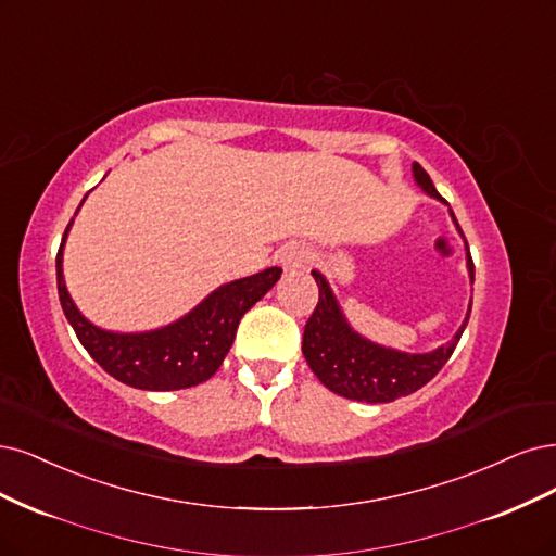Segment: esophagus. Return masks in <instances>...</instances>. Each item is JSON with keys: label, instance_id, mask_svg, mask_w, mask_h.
<instances>
[{"label": "esophagus", "instance_id": "34e87169", "mask_svg": "<svg viewBox=\"0 0 556 556\" xmlns=\"http://www.w3.org/2000/svg\"><path fill=\"white\" fill-rule=\"evenodd\" d=\"M305 257H308V251H305V245H301V243H285L280 251H278V255H276V260L280 262V266L285 271H296V269H301V266L305 264Z\"/></svg>", "mask_w": 556, "mask_h": 556}]
</instances>
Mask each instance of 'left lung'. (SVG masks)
Masks as SVG:
<instances>
[{"instance_id":"obj_1","label":"left lung","mask_w":556,"mask_h":556,"mask_svg":"<svg viewBox=\"0 0 556 556\" xmlns=\"http://www.w3.org/2000/svg\"><path fill=\"white\" fill-rule=\"evenodd\" d=\"M414 181L426 190V193L442 204H448L442 195L437 193V188L430 179L428 172L418 163L412 165ZM451 212V208H448ZM451 218L457 227V232L465 239L460 225L455 220V214L451 212ZM465 251H467V271L469 280L473 282V262L469 245L465 239ZM313 278L319 287V301L317 308L311 315L308 324L303 329V356L308 361L311 370L317 375L324 387L329 391L358 400V402H393L395 397L409 395L426 387L428 381L444 368V363L451 358L457 340H460L469 315H471V303L467 308V317L463 327L455 331V336L426 354H409L400 352L393 348H384V344H377L361 336L352 329V324L344 317L340 303L319 271L313 269Z\"/></svg>"}]
</instances>
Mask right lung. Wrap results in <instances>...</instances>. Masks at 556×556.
I'll return each instance as SVG.
<instances>
[{"label": "right lung", "mask_w": 556, "mask_h": 556, "mask_svg": "<svg viewBox=\"0 0 556 556\" xmlns=\"http://www.w3.org/2000/svg\"><path fill=\"white\" fill-rule=\"evenodd\" d=\"M85 200L87 195L83 202ZM71 225L73 218L56 253V292H60L64 315L89 356L108 375L132 389L179 391L206 381L220 368L223 358L232 348L241 317L271 290L282 274L278 266H271L255 276L225 282L202 299L193 311L154 331H105L78 311L66 290L62 264Z\"/></svg>", "instance_id": "obj_1"}]
</instances>
